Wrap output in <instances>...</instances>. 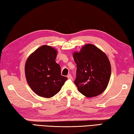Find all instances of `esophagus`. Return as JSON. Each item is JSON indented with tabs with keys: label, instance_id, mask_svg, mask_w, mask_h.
Returning <instances> with one entry per match:
<instances>
[{
	"label": "esophagus",
	"instance_id": "esophagus-1",
	"mask_svg": "<svg viewBox=\"0 0 134 134\" xmlns=\"http://www.w3.org/2000/svg\"><path fill=\"white\" fill-rule=\"evenodd\" d=\"M67 78H68V79H72V77L71 75H70V74L68 75H67Z\"/></svg>",
	"mask_w": 134,
	"mask_h": 134
}]
</instances>
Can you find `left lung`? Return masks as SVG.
Instances as JSON below:
<instances>
[{"label": "left lung", "mask_w": 134, "mask_h": 134, "mask_svg": "<svg viewBox=\"0 0 134 134\" xmlns=\"http://www.w3.org/2000/svg\"><path fill=\"white\" fill-rule=\"evenodd\" d=\"M72 56L77 67L75 84L80 92L88 98L100 95L111 76V64L105 53L88 43Z\"/></svg>", "instance_id": "left-lung-1"}]
</instances>
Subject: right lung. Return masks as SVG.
<instances>
[{
  "mask_svg": "<svg viewBox=\"0 0 134 134\" xmlns=\"http://www.w3.org/2000/svg\"><path fill=\"white\" fill-rule=\"evenodd\" d=\"M56 49L43 45L31 53L25 62V74L29 86L39 96L50 98L61 90L67 78L61 75L56 60Z\"/></svg>",
  "mask_w": 134,
  "mask_h": 134,
  "instance_id": "obj_1",
  "label": "right lung"
}]
</instances>
